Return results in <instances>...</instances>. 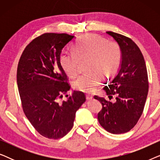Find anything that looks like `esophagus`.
I'll return each mask as SVG.
<instances>
[{"label": "esophagus", "instance_id": "1", "mask_svg": "<svg viewBox=\"0 0 160 160\" xmlns=\"http://www.w3.org/2000/svg\"><path fill=\"white\" fill-rule=\"evenodd\" d=\"M86 98H87V100H91L93 98V95H90V94H87Z\"/></svg>", "mask_w": 160, "mask_h": 160}]
</instances>
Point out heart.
I'll return each mask as SVG.
<instances>
[{"label": "heart", "mask_w": 160, "mask_h": 160, "mask_svg": "<svg viewBox=\"0 0 160 160\" xmlns=\"http://www.w3.org/2000/svg\"><path fill=\"white\" fill-rule=\"evenodd\" d=\"M73 53L62 52L60 63L65 73L73 78L79 71L81 62H86L87 72L74 81L76 90L92 92L104 78L117 72L121 60V49L117 41L106 40L96 35L81 37L73 46Z\"/></svg>", "instance_id": "1"}]
</instances>
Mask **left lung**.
<instances>
[{"label": "left lung", "mask_w": 160, "mask_h": 160, "mask_svg": "<svg viewBox=\"0 0 160 160\" xmlns=\"http://www.w3.org/2000/svg\"><path fill=\"white\" fill-rule=\"evenodd\" d=\"M106 32L119 43L122 63L117 76L104 87L109 99L116 95V102L95 95L102 106L98 119L106 131L122 134L134 128L143 111L148 92L147 69L141 50L132 39L117 32Z\"/></svg>", "instance_id": "left-lung-1"}]
</instances>
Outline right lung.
I'll list each match as a JSON object with an SVG mask.
<instances>
[{
    "mask_svg": "<svg viewBox=\"0 0 160 160\" xmlns=\"http://www.w3.org/2000/svg\"><path fill=\"white\" fill-rule=\"evenodd\" d=\"M73 39L66 33L41 34L25 47L17 66V86L24 113L37 132L49 139L61 138L68 133L76 112L86 100L85 94L78 91L60 100L71 88L60 55Z\"/></svg>",
    "mask_w": 160,
    "mask_h": 160,
    "instance_id": "add662e5",
    "label": "right lung"
}]
</instances>
